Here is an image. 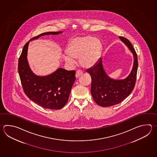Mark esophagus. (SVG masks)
Instances as JSON below:
<instances>
[{"instance_id": "34e87169", "label": "esophagus", "mask_w": 157, "mask_h": 157, "mask_svg": "<svg viewBox=\"0 0 157 157\" xmlns=\"http://www.w3.org/2000/svg\"><path fill=\"white\" fill-rule=\"evenodd\" d=\"M82 73H83V71H80V70H78V71H77V72H76L75 77H76V78H78L79 76Z\"/></svg>"}]
</instances>
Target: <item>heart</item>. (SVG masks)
<instances>
[{"mask_svg": "<svg viewBox=\"0 0 157 157\" xmlns=\"http://www.w3.org/2000/svg\"><path fill=\"white\" fill-rule=\"evenodd\" d=\"M101 48L102 44L98 39L90 36L77 37L69 43L67 48L68 55L64 56V59L73 64L74 59L78 58L83 67H90L97 61Z\"/></svg>", "mask_w": 157, "mask_h": 157, "instance_id": "b5f03b06", "label": "heart"}]
</instances>
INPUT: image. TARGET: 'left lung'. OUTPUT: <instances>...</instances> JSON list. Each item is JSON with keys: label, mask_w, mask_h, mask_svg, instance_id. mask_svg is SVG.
<instances>
[{"label": "left lung", "mask_w": 157, "mask_h": 157, "mask_svg": "<svg viewBox=\"0 0 157 157\" xmlns=\"http://www.w3.org/2000/svg\"><path fill=\"white\" fill-rule=\"evenodd\" d=\"M119 38L134 55L133 67L128 77L122 80L110 78L103 69L102 59L86 71L92 78L90 92L93 99L102 107H109L121 102L130 94L135 85L138 67L136 52L128 40L122 36H119Z\"/></svg>", "instance_id": "8db88e82"}]
</instances>
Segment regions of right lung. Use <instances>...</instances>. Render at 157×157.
I'll list each match as a JSON object with an SVG mask.
<instances>
[{"instance_id":"right-lung-1","label":"right lung","mask_w":157,"mask_h":157,"mask_svg":"<svg viewBox=\"0 0 157 157\" xmlns=\"http://www.w3.org/2000/svg\"><path fill=\"white\" fill-rule=\"evenodd\" d=\"M62 32H48L34 37L31 40L46 35H58ZM29 41L23 48L18 60V70L26 96L45 109H60L68 101L71 88L75 80V71L59 68L45 77L36 75L29 67L27 59Z\"/></svg>"}]
</instances>
